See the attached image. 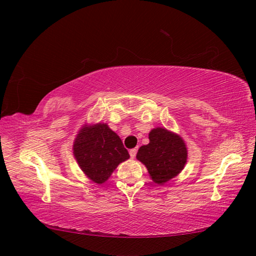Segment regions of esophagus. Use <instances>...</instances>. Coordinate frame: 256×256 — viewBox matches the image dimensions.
Here are the masks:
<instances>
[{
    "label": "esophagus",
    "instance_id": "obj_1",
    "mask_svg": "<svg viewBox=\"0 0 256 256\" xmlns=\"http://www.w3.org/2000/svg\"><path fill=\"white\" fill-rule=\"evenodd\" d=\"M136 151H138V149H136V148H134V149H131V150H130V156H131V158H136Z\"/></svg>",
    "mask_w": 256,
    "mask_h": 256
}]
</instances>
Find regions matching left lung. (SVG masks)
Returning <instances> with one entry per match:
<instances>
[{
	"label": "left lung",
	"mask_w": 256,
	"mask_h": 256,
	"mask_svg": "<svg viewBox=\"0 0 256 256\" xmlns=\"http://www.w3.org/2000/svg\"><path fill=\"white\" fill-rule=\"evenodd\" d=\"M149 140L138 149L136 158L146 164L154 183L164 184L183 170L188 150L182 138L162 128L152 130Z\"/></svg>",
	"instance_id": "8db88e82"
}]
</instances>
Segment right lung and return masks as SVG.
Returning <instances> with one entry per match:
<instances>
[{
    "instance_id": "add662e5",
    "label": "right lung",
    "mask_w": 256,
    "mask_h": 256,
    "mask_svg": "<svg viewBox=\"0 0 256 256\" xmlns=\"http://www.w3.org/2000/svg\"><path fill=\"white\" fill-rule=\"evenodd\" d=\"M73 152L82 172L98 184L107 180L118 164L130 158L120 136L102 123L81 130Z\"/></svg>"
}]
</instances>
